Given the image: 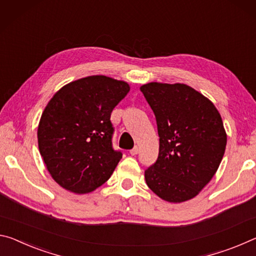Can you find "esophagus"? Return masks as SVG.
<instances>
[{
	"label": "esophagus",
	"instance_id": "obj_1",
	"mask_svg": "<svg viewBox=\"0 0 256 256\" xmlns=\"http://www.w3.org/2000/svg\"><path fill=\"white\" fill-rule=\"evenodd\" d=\"M138 150H138L137 146H135V148H134L132 150H130V154H132V156H136V154H138Z\"/></svg>",
	"mask_w": 256,
	"mask_h": 256
}]
</instances>
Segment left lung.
<instances>
[{
  "label": "left lung",
  "instance_id": "1",
  "mask_svg": "<svg viewBox=\"0 0 256 256\" xmlns=\"http://www.w3.org/2000/svg\"><path fill=\"white\" fill-rule=\"evenodd\" d=\"M154 112L158 156L145 170L150 190L171 203L195 198L222 160L227 135L210 100L185 84L148 82L140 87Z\"/></svg>",
  "mask_w": 256,
  "mask_h": 256
}]
</instances>
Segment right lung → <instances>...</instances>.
<instances>
[{
  "mask_svg": "<svg viewBox=\"0 0 256 256\" xmlns=\"http://www.w3.org/2000/svg\"><path fill=\"white\" fill-rule=\"evenodd\" d=\"M130 90L127 82L90 76L54 94L40 116L38 148L60 185L86 194L111 177L122 153L112 146L111 112Z\"/></svg>",
  "mask_w": 256,
  "mask_h": 256,
  "instance_id": "right-lung-1",
  "label": "right lung"
}]
</instances>
